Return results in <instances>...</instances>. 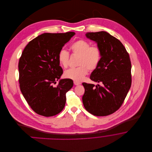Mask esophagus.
Returning <instances> with one entry per match:
<instances>
[{"instance_id": "1", "label": "esophagus", "mask_w": 152, "mask_h": 152, "mask_svg": "<svg viewBox=\"0 0 152 152\" xmlns=\"http://www.w3.org/2000/svg\"><path fill=\"white\" fill-rule=\"evenodd\" d=\"M74 84H75V86H78V85L81 84V83H80V82H77V81H74Z\"/></svg>"}]
</instances>
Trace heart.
I'll use <instances>...</instances> for the list:
<instances>
[{"label":"heart","instance_id":"heart-1","mask_svg":"<svg viewBox=\"0 0 152 152\" xmlns=\"http://www.w3.org/2000/svg\"><path fill=\"white\" fill-rule=\"evenodd\" d=\"M70 50L73 55L79 56L76 68L66 70L64 76L66 79L80 82L84 79L88 72V69H95L99 64L101 58V52L99 47L96 45H91L86 40L80 39L71 45ZM69 60V53L62 50L58 55V61L60 65L66 68Z\"/></svg>","mask_w":152,"mask_h":152}]
</instances>
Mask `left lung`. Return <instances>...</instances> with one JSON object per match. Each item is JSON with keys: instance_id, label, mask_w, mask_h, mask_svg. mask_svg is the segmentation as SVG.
<instances>
[{"instance_id": "1", "label": "left lung", "mask_w": 152, "mask_h": 152, "mask_svg": "<svg viewBox=\"0 0 152 152\" xmlns=\"http://www.w3.org/2000/svg\"><path fill=\"white\" fill-rule=\"evenodd\" d=\"M86 36L95 41L101 50L100 62L90 79L102 85L83 83V102L92 115L108 116L121 107L131 87L130 57L122 43L107 32H88Z\"/></svg>"}]
</instances>
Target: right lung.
<instances>
[{"label":"right lung","mask_w":152,"mask_h":152,"mask_svg":"<svg viewBox=\"0 0 152 152\" xmlns=\"http://www.w3.org/2000/svg\"><path fill=\"white\" fill-rule=\"evenodd\" d=\"M75 35L44 33L26 45L19 61V82L22 94L37 114L51 117L64 108L66 93L73 86L72 80L61 79L63 71L58 55L65 43Z\"/></svg>","instance_id":"right-lung-1"}]
</instances>
